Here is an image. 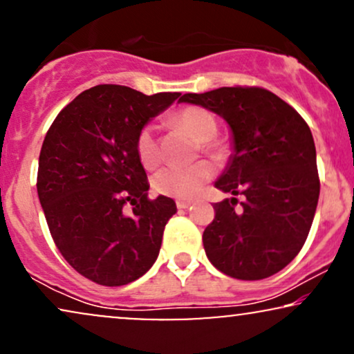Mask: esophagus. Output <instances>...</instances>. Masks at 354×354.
<instances>
[{"label":"esophagus","instance_id":"esophagus-1","mask_svg":"<svg viewBox=\"0 0 354 354\" xmlns=\"http://www.w3.org/2000/svg\"><path fill=\"white\" fill-rule=\"evenodd\" d=\"M192 202H184V200H178L177 202V208L178 210H187V208H190Z\"/></svg>","mask_w":354,"mask_h":354}]
</instances>
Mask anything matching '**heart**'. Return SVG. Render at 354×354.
Instances as JSON below:
<instances>
[{"mask_svg":"<svg viewBox=\"0 0 354 354\" xmlns=\"http://www.w3.org/2000/svg\"><path fill=\"white\" fill-rule=\"evenodd\" d=\"M172 123L177 128L189 133L195 141L202 142V149L213 157L223 156V146L213 141L218 133L216 118L205 108L187 106L176 113ZM136 151L141 164L146 169H156L160 162L159 142L156 133L151 126H146L139 131L136 139ZM213 165L207 160L190 165V167H167L162 169L154 177V190L165 197H174L180 200H190L198 194L205 182L213 177Z\"/></svg>","mask_w":354,"mask_h":354,"instance_id":"obj_1","label":"heart"}]
</instances>
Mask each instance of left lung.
I'll return each instance as SVG.
<instances>
[{
  "mask_svg": "<svg viewBox=\"0 0 354 354\" xmlns=\"http://www.w3.org/2000/svg\"><path fill=\"white\" fill-rule=\"evenodd\" d=\"M178 103L216 113L231 131L233 152L216 189L237 201L213 205L203 231L207 257L218 270L259 281L299 254L315 216L320 180L312 131L290 104L259 86H221L185 93Z\"/></svg>",
  "mask_w": 354,
  "mask_h": 354,
  "instance_id": "8db88e82",
  "label": "left lung"
}]
</instances>
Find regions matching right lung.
Listing matches in <instances>:
<instances>
[{
  "instance_id": "obj_1",
  "label": "right lung",
  "mask_w": 354,
  "mask_h": 354,
  "mask_svg": "<svg viewBox=\"0 0 354 354\" xmlns=\"http://www.w3.org/2000/svg\"><path fill=\"white\" fill-rule=\"evenodd\" d=\"M178 97L97 85L68 103L47 131L39 156V202L60 254L100 286L136 281L159 256L177 207L164 195L147 198L136 139ZM128 203L131 214L124 212Z\"/></svg>"
}]
</instances>
